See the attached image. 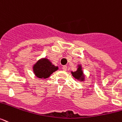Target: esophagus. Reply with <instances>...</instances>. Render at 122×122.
<instances>
[{
    "label": "esophagus",
    "instance_id": "obj_1",
    "mask_svg": "<svg viewBox=\"0 0 122 122\" xmlns=\"http://www.w3.org/2000/svg\"><path fill=\"white\" fill-rule=\"evenodd\" d=\"M62 70H64V71H66V69H67V66H66V65H64V66H62Z\"/></svg>",
    "mask_w": 122,
    "mask_h": 122
}]
</instances>
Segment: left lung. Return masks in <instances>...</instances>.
Wrapping results in <instances>:
<instances>
[{
    "label": "left lung",
    "instance_id": "1",
    "mask_svg": "<svg viewBox=\"0 0 122 122\" xmlns=\"http://www.w3.org/2000/svg\"><path fill=\"white\" fill-rule=\"evenodd\" d=\"M71 74L75 78L83 80V71H82L81 68L80 67V66L76 71L75 72H71Z\"/></svg>",
    "mask_w": 122,
    "mask_h": 122
}]
</instances>
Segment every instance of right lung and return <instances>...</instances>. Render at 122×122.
Wrapping results in <instances>:
<instances>
[{"instance_id":"1","label":"right lung","mask_w":122,"mask_h":122,"mask_svg":"<svg viewBox=\"0 0 122 122\" xmlns=\"http://www.w3.org/2000/svg\"><path fill=\"white\" fill-rule=\"evenodd\" d=\"M57 70L58 67L52 65L46 59L39 60L33 66L34 73L39 78H47Z\"/></svg>"}]
</instances>
